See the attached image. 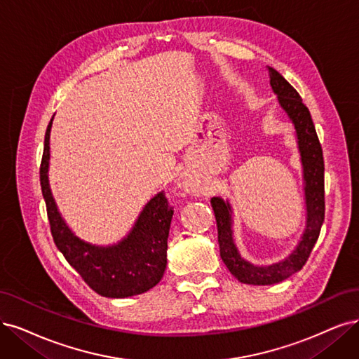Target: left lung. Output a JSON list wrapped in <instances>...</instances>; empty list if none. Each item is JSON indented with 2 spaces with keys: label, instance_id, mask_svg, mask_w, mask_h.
Instances as JSON below:
<instances>
[{
  "label": "left lung",
  "instance_id": "obj_1",
  "mask_svg": "<svg viewBox=\"0 0 359 359\" xmlns=\"http://www.w3.org/2000/svg\"><path fill=\"white\" fill-rule=\"evenodd\" d=\"M271 87L278 97L284 112L288 115L296 130L297 149L300 154L304 207H306V223L302 240L293 253L284 260L272 264H255L244 259L233 240V217L229 200L220 196L211 198L215 210L219 233L220 257L229 272L243 284L272 285L287 280L299 272L306 263L311 251L320 236L324 222V158L321 143L318 140L315 126L309 109L303 104L299 93L291 87L287 79L271 66H268Z\"/></svg>",
  "mask_w": 359,
  "mask_h": 359
}]
</instances>
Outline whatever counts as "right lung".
Wrapping results in <instances>:
<instances>
[{
	"mask_svg": "<svg viewBox=\"0 0 359 359\" xmlns=\"http://www.w3.org/2000/svg\"><path fill=\"white\" fill-rule=\"evenodd\" d=\"M53 118L46 131L39 180L56 247L97 294L109 299H126L146 293L161 281L167 266V240L172 208L168 205L164 192H158L146 203L121 241L111 245H96L81 240L66 224L50 189L48 164Z\"/></svg>",
	"mask_w": 359,
	"mask_h": 359,
	"instance_id": "right-lung-1",
	"label": "right lung"
}]
</instances>
